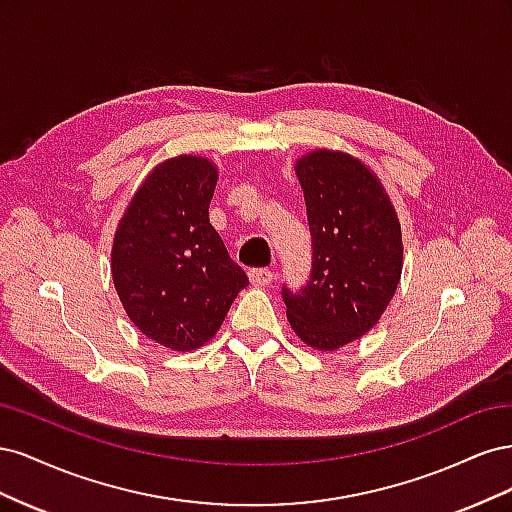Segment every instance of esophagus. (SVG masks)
<instances>
[{
    "mask_svg": "<svg viewBox=\"0 0 512 512\" xmlns=\"http://www.w3.org/2000/svg\"><path fill=\"white\" fill-rule=\"evenodd\" d=\"M250 282H252V286H260V288H265V286H269L273 280H275V275H273V271H269V269H252L250 273Z\"/></svg>",
    "mask_w": 512,
    "mask_h": 512,
    "instance_id": "esophagus-1",
    "label": "esophagus"
}]
</instances>
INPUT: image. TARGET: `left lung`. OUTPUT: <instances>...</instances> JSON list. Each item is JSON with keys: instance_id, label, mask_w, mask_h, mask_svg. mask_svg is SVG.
Segmentation results:
<instances>
[{"instance_id": "left-lung-1", "label": "left lung", "mask_w": 512, "mask_h": 512, "mask_svg": "<svg viewBox=\"0 0 512 512\" xmlns=\"http://www.w3.org/2000/svg\"><path fill=\"white\" fill-rule=\"evenodd\" d=\"M312 232L309 282L282 288L286 316L301 342L322 352L374 329L397 290L404 245L384 185L344 151L316 149L294 164Z\"/></svg>"}]
</instances>
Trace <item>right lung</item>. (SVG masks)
Masks as SVG:
<instances>
[{
  "label": "right lung",
  "mask_w": 512,
  "mask_h": 512,
  "mask_svg": "<svg viewBox=\"0 0 512 512\" xmlns=\"http://www.w3.org/2000/svg\"><path fill=\"white\" fill-rule=\"evenodd\" d=\"M218 168L200 156L158 164L119 220L111 273L134 327L153 342L190 352L218 333L247 284L209 224Z\"/></svg>",
  "instance_id": "obj_1"
}]
</instances>
